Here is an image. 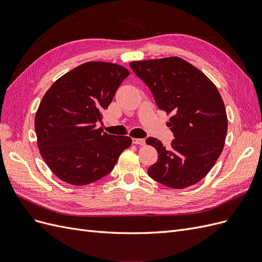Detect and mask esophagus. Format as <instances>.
<instances>
[{
    "instance_id": "esophagus-1",
    "label": "esophagus",
    "mask_w": 262,
    "mask_h": 262,
    "mask_svg": "<svg viewBox=\"0 0 262 262\" xmlns=\"http://www.w3.org/2000/svg\"><path fill=\"white\" fill-rule=\"evenodd\" d=\"M132 143L137 145H145L144 139H132Z\"/></svg>"
}]
</instances>
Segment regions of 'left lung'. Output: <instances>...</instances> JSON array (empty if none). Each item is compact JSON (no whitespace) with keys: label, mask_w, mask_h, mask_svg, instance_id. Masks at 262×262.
Returning <instances> with one entry per match:
<instances>
[{"label":"left lung","mask_w":262,"mask_h":262,"mask_svg":"<svg viewBox=\"0 0 262 262\" xmlns=\"http://www.w3.org/2000/svg\"><path fill=\"white\" fill-rule=\"evenodd\" d=\"M130 67L152 92L158 108L171 116L167 126L175 139L170 148L146 139L158 154L148 176L173 189L196 184L212 169L225 143L227 116L216 86L178 57L134 61Z\"/></svg>","instance_id":"8db88e82"}]
</instances>
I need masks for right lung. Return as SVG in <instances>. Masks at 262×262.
I'll use <instances>...</instances> for the list:
<instances>
[{"instance_id": "add662e5", "label": "right lung", "mask_w": 262, "mask_h": 262, "mask_svg": "<svg viewBox=\"0 0 262 262\" xmlns=\"http://www.w3.org/2000/svg\"><path fill=\"white\" fill-rule=\"evenodd\" d=\"M129 74L115 63L86 62L61 76L45 94L35 118L37 144L62 181L84 186L99 180L131 145V138L96 128L102 110Z\"/></svg>"}]
</instances>
